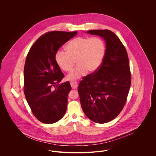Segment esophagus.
I'll list each match as a JSON object with an SVG mask.
<instances>
[{
  "mask_svg": "<svg viewBox=\"0 0 156 156\" xmlns=\"http://www.w3.org/2000/svg\"><path fill=\"white\" fill-rule=\"evenodd\" d=\"M70 85L73 89H76L77 87V83L76 81H71Z\"/></svg>",
  "mask_w": 156,
  "mask_h": 156,
  "instance_id": "1",
  "label": "esophagus"
}]
</instances>
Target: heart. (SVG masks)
I'll use <instances>...</instances> for the list:
<instances>
[{
	"instance_id": "heart-1",
	"label": "heart",
	"mask_w": 156,
	"mask_h": 156,
	"mask_svg": "<svg viewBox=\"0 0 156 156\" xmlns=\"http://www.w3.org/2000/svg\"><path fill=\"white\" fill-rule=\"evenodd\" d=\"M66 51L58 50L55 56L58 66L69 72L75 64L77 66L67 76L69 80L78 79L87 71L94 73L101 66L106 53V44L99 37H77L66 45Z\"/></svg>"
}]
</instances>
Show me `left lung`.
<instances>
[{
	"label": "left lung",
	"instance_id": "left-lung-1",
	"mask_svg": "<svg viewBox=\"0 0 156 156\" xmlns=\"http://www.w3.org/2000/svg\"><path fill=\"white\" fill-rule=\"evenodd\" d=\"M90 35L103 37L105 56L100 68L84 77L78 92L82 109L92 121L104 124L122 110L131 85V73L126 49L111 30H90Z\"/></svg>",
	"mask_w": 156,
	"mask_h": 156
}]
</instances>
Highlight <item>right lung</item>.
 Instances as JSON below:
<instances>
[{
  "mask_svg": "<svg viewBox=\"0 0 156 156\" xmlns=\"http://www.w3.org/2000/svg\"><path fill=\"white\" fill-rule=\"evenodd\" d=\"M76 34L77 32H47L27 53L24 67V93L33 114L41 122L55 123L67 111V97L71 87L68 81L55 85L64 75L56 64L55 56Z\"/></svg>",
  "mask_w": 156,
  "mask_h": 156,
  "instance_id": "right-lung-1",
  "label": "right lung"
}]
</instances>
